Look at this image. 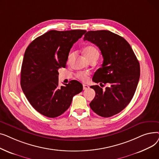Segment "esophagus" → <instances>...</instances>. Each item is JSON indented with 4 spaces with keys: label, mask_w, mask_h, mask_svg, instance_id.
Returning a JSON list of instances; mask_svg holds the SVG:
<instances>
[{
    "label": "esophagus",
    "mask_w": 159,
    "mask_h": 159,
    "mask_svg": "<svg viewBox=\"0 0 159 159\" xmlns=\"http://www.w3.org/2000/svg\"><path fill=\"white\" fill-rule=\"evenodd\" d=\"M89 88V86H88L86 84H83V89H84V90H86V89H88Z\"/></svg>",
    "instance_id": "34e87169"
}]
</instances>
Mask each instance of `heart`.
<instances>
[{"label":"heart","mask_w":159,"mask_h":159,"mask_svg":"<svg viewBox=\"0 0 159 159\" xmlns=\"http://www.w3.org/2000/svg\"><path fill=\"white\" fill-rule=\"evenodd\" d=\"M84 54L88 60H89L90 58H91L93 57H95V56L98 57V55H99V53H98V51L97 50V49L92 46H88L86 47L84 49ZM73 56V53H70L68 58V62H70L71 61ZM77 77L78 79H79L80 80H81L82 81H86L88 79V74L87 73H84V72H80L77 74Z\"/></svg>","instance_id":"1"}]
</instances>
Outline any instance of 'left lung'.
Listing matches in <instances>:
<instances>
[{"instance_id": "8db88e82", "label": "left lung", "mask_w": 159, "mask_h": 159, "mask_svg": "<svg viewBox=\"0 0 159 159\" xmlns=\"http://www.w3.org/2000/svg\"><path fill=\"white\" fill-rule=\"evenodd\" d=\"M84 40L98 46L104 58L93 81L101 87L109 84L105 89L98 85L90 87L95 91L90 107L102 117H110L123 110L134 95L140 78L139 62L128 42L110 31H89Z\"/></svg>"}]
</instances>
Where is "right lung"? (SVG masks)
<instances>
[{
  "label": "right lung",
  "instance_id": "1",
  "mask_svg": "<svg viewBox=\"0 0 159 159\" xmlns=\"http://www.w3.org/2000/svg\"><path fill=\"white\" fill-rule=\"evenodd\" d=\"M86 30H51L33 40L25 52L20 85L31 105L40 114L55 118L68 109L82 85L73 80L58 86V70L65 68L70 49Z\"/></svg>",
  "mask_w": 159,
  "mask_h": 159
}]
</instances>
